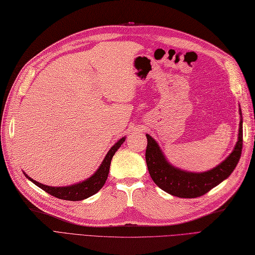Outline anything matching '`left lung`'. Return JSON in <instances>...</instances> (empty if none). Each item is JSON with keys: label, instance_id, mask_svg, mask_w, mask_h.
<instances>
[{"label": "left lung", "instance_id": "left-lung-1", "mask_svg": "<svg viewBox=\"0 0 255 255\" xmlns=\"http://www.w3.org/2000/svg\"><path fill=\"white\" fill-rule=\"evenodd\" d=\"M242 123L243 121L241 120L238 141L232 153L217 167L201 174L186 172L169 165L158 144L150 135L146 134L147 147L145 159L153 182L161 190L179 198H196L207 194L231 175L240 161L243 148Z\"/></svg>", "mask_w": 255, "mask_h": 255}]
</instances>
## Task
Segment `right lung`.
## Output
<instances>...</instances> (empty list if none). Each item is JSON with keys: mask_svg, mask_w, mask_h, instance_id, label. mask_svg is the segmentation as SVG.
Returning a JSON list of instances; mask_svg holds the SVG:
<instances>
[{"mask_svg": "<svg viewBox=\"0 0 255 255\" xmlns=\"http://www.w3.org/2000/svg\"><path fill=\"white\" fill-rule=\"evenodd\" d=\"M124 142H125V137L121 138L120 141L109 150V152L107 153L103 163L101 164L100 168L97 169L95 174L91 178L86 180V181L78 183V184H74V185L65 186V187H52V186L41 184V183L35 181V180H32L29 177H27V175H25V174L24 175H25L26 178H28L32 183H35L37 186L42 188L43 191H45L50 195L56 197V198L63 199V200H70V201L84 200V199L88 198V197L96 194L104 186L107 178H108L112 157Z\"/></svg>", "mask_w": 255, "mask_h": 255, "instance_id": "right-lung-1", "label": "right lung"}]
</instances>
